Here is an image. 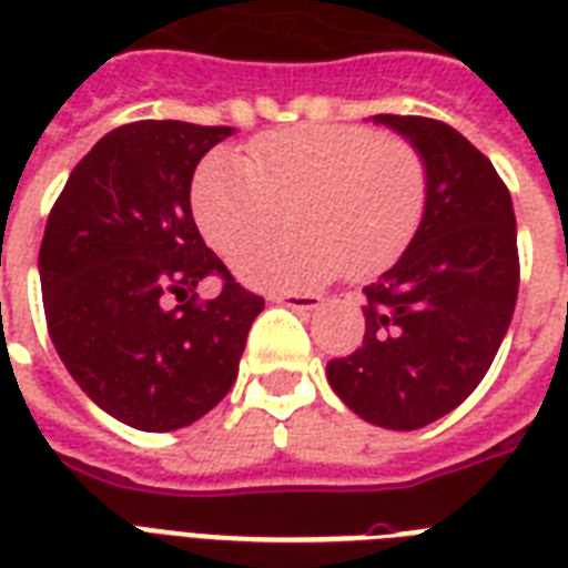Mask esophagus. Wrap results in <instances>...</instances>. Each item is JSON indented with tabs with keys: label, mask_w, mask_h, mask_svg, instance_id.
I'll list each match as a JSON object with an SVG mask.
<instances>
[{
	"label": "esophagus",
	"mask_w": 568,
	"mask_h": 568,
	"mask_svg": "<svg viewBox=\"0 0 568 568\" xmlns=\"http://www.w3.org/2000/svg\"><path fill=\"white\" fill-rule=\"evenodd\" d=\"M276 303H285V306H292L297 312H310V310H318L324 297L321 294H301V292H288V294H274Z\"/></svg>",
	"instance_id": "obj_1"
}]
</instances>
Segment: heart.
I'll return each instance as SVG.
<instances>
[{
    "label": "heart",
    "mask_w": 568,
    "mask_h": 568,
    "mask_svg": "<svg viewBox=\"0 0 568 568\" xmlns=\"http://www.w3.org/2000/svg\"><path fill=\"white\" fill-rule=\"evenodd\" d=\"M302 230L276 240L270 229L285 204ZM194 217L214 250L256 288H306L347 274L372 276L413 241L427 209V164L404 138L372 126L315 123L250 144L247 159L212 153L191 189Z\"/></svg>",
    "instance_id": "1"
}]
</instances>
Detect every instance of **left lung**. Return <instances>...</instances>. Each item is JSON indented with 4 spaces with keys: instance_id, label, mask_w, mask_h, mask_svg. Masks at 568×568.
<instances>
[{
    "instance_id": "1",
    "label": "left lung",
    "mask_w": 568,
    "mask_h": 568,
    "mask_svg": "<svg viewBox=\"0 0 568 568\" xmlns=\"http://www.w3.org/2000/svg\"><path fill=\"white\" fill-rule=\"evenodd\" d=\"M427 164V209L409 247L365 285V336L329 359L333 392L386 430H418L457 409L489 372L519 294L513 200L493 162L457 129L374 114Z\"/></svg>"
}]
</instances>
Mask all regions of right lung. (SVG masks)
Listing matches in <instances>:
<instances>
[{
	"instance_id": "1",
	"label": "right lung",
	"mask_w": 568,
	"mask_h": 568,
	"mask_svg": "<svg viewBox=\"0 0 568 568\" xmlns=\"http://www.w3.org/2000/svg\"><path fill=\"white\" fill-rule=\"evenodd\" d=\"M230 135L182 120L126 123L75 164L49 212L38 256L49 338L84 395L135 430H180L221 404L265 310L191 214L196 164ZM209 273L224 288L200 304L193 288Z\"/></svg>"
}]
</instances>
